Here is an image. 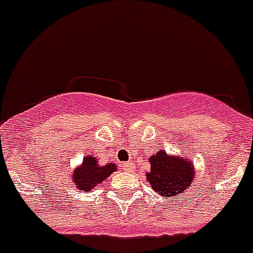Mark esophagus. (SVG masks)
<instances>
[{
	"mask_svg": "<svg viewBox=\"0 0 253 253\" xmlns=\"http://www.w3.org/2000/svg\"><path fill=\"white\" fill-rule=\"evenodd\" d=\"M122 167L124 171H130V169H133V165H131L130 162H124V163H122Z\"/></svg>",
	"mask_w": 253,
	"mask_h": 253,
	"instance_id": "1",
	"label": "esophagus"
}]
</instances>
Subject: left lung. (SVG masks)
Masks as SVG:
<instances>
[{
    "instance_id": "8db88e82",
    "label": "left lung",
    "mask_w": 253,
    "mask_h": 253,
    "mask_svg": "<svg viewBox=\"0 0 253 253\" xmlns=\"http://www.w3.org/2000/svg\"><path fill=\"white\" fill-rule=\"evenodd\" d=\"M149 163L151 169L146 172V178L163 198L175 199L193 185L196 171L189 157L169 156L165 149H160L149 157Z\"/></svg>"
}]
</instances>
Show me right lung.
Wrapping results in <instances>:
<instances>
[{
	"mask_svg": "<svg viewBox=\"0 0 253 253\" xmlns=\"http://www.w3.org/2000/svg\"><path fill=\"white\" fill-rule=\"evenodd\" d=\"M115 171V163L109 162L106 165H100L97 158L93 156H84L82 163L73 169H69V177L72 180L75 189L80 190L81 193H88Z\"/></svg>",
	"mask_w": 253,
	"mask_h": 253,
	"instance_id": "add662e5",
	"label": "right lung"
}]
</instances>
